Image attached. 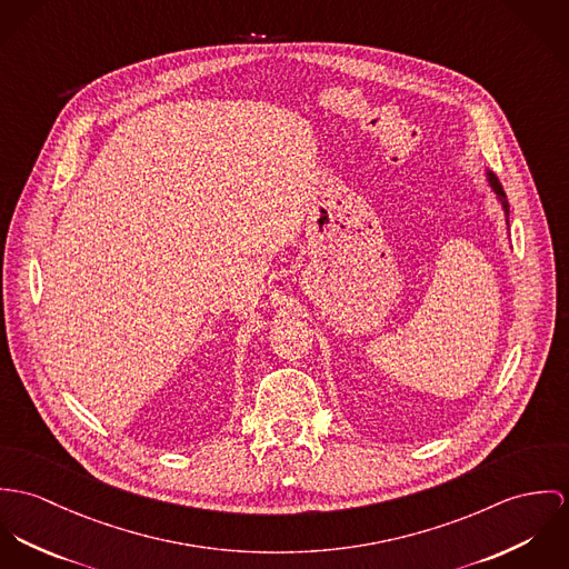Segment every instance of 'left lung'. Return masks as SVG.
<instances>
[{
	"mask_svg": "<svg viewBox=\"0 0 569 569\" xmlns=\"http://www.w3.org/2000/svg\"><path fill=\"white\" fill-rule=\"evenodd\" d=\"M487 183H489L491 191L496 193L498 202L502 204V209H505L506 224H508V200H506V193L505 190H502V186H500V181H498V177H496L491 170H487Z\"/></svg>",
	"mask_w": 569,
	"mask_h": 569,
	"instance_id": "obj_1",
	"label": "left lung"
}]
</instances>
